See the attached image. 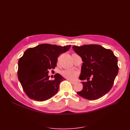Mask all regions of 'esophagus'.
Wrapping results in <instances>:
<instances>
[{
    "mask_svg": "<svg viewBox=\"0 0 130 130\" xmlns=\"http://www.w3.org/2000/svg\"><path fill=\"white\" fill-rule=\"evenodd\" d=\"M70 82H71V83L72 84H76V82H73V81H71V80H70Z\"/></svg>",
    "mask_w": 130,
    "mask_h": 130,
    "instance_id": "esophagus-1",
    "label": "esophagus"
}]
</instances>
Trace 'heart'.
<instances>
[{
  "mask_svg": "<svg viewBox=\"0 0 130 130\" xmlns=\"http://www.w3.org/2000/svg\"><path fill=\"white\" fill-rule=\"evenodd\" d=\"M76 54H73V55ZM61 74L63 77L70 80H74L78 75L79 73L77 71H74L70 70H66L61 72Z\"/></svg>",
  "mask_w": 130,
  "mask_h": 130,
  "instance_id": "heart-1",
  "label": "heart"
}]
</instances>
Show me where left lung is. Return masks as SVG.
<instances>
[{
  "label": "left lung",
  "mask_w": 130,
  "mask_h": 130,
  "mask_svg": "<svg viewBox=\"0 0 130 130\" xmlns=\"http://www.w3.org/2000/svg\"><path fill=\"white\" fill-rule=\"evenodd\" d=\"M72 48L83 61L79 79L87 80L82 82L83 90L77 94L89 100L103 96L111 90L118 75L117 57L111 50L99 45L73 46ZM91 76L92 79L89 81Z\"/></svg>",
  "instance_id": "left-lung-1"
}]
</instances>
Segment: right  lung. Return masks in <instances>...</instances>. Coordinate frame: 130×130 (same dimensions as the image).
I'll list each match as a JSON object with an SVG mask.
<instances>
[{
  "label": "right lung",
  "instance_id": "add662e5",
  "mask_svg": "<svg viewBox=\"0 0 130 130\" xmlns=\"http://www.w3.org/2000/svg\"><path fill=\"white\" fill-rule=\"evenodd\" d=\"M71 46L42 44L27 49L19 59L18 78L30 99L44 101L56 94L59 83L65 79L57 73L54 80H49L48 70L55 69L59 55Z\"/></svg>",
  "mask_w": 130,
  "mask_h": 130
}]
</instances>
